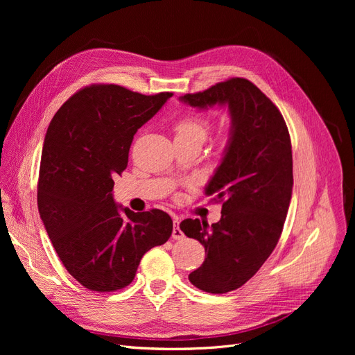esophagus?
<instances>
[{"label":"esophagus","instance_id":"1","mask_svg":"<svg viewBox=\"0 0 355 355\" xmlns=\"http://www.w3.org/2000/svg\"><path fill=\"white\" fill-rule=\"evenodd\" d=\"M173 239H174V240H181V239H184V233H182V232H181V229H180V220H178V217H175V218H174Z\"/></svg>","mask_w":355,"mask_h":355}]
</instances>
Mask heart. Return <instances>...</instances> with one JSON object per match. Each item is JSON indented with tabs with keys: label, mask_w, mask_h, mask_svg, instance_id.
<instances>
[{
	"label": "heart",
	"mask_w": 355,
	"mask_h": 355,
	"mask_svg": "<svg viewBox=\"0 0 355 355\" xmlns=\"http://www.w3.org/2000/svg\"><path fill=\"white\" fill-rule=\"evenodd\" d=\"M209 129L210 123L207 119L194 115H187L181 118L174 126L175 138H196L201 142L206 139Z\"/></svg>",
	"instance_id": "heart-1"
}]
</instances>
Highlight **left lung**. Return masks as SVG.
<instances>
[{"mask_svg":"<svg viewBox=\"0 0 355 355\" xmlns=\"http://www.w3.org/2000/svg\"><path fill=\"white\" fill-rule=\"evenodd\" d=\"M180 101L197 109L227 106L232 119L225 154L204 190L223 201L221 218L211 226L198 218L180 225L207 253L190 282L204 292L226 293L262 268L281 237L293 187L291 137L279 109L243 78Z\"/></svg>","mask_w":355,"mask_h":355,"instance_id":"1","label":"left lung"}]
</instances>
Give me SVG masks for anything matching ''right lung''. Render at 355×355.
I'll use <instances>...</instances> for the list:
<instances>
[{
  "mask_svg": "<svg viewBox=\"0 0 355 355\" xmlns=\"http://www.w3.org/2000/svg\"><path fill=\"white\" fill-rule=\"evenodd\" d=\"M173 96L92 85L58 110L43 144L37 204L67 272L85 288L114 292L134 281L142 256L173 233L162 210L134 213L114 200L137 130Z\"/></svg>",
  "mask_w": 355,
  "mask_h": 355,
  "instance_id": "add662e5",
  "label": "right lung"
}]
</instances>
